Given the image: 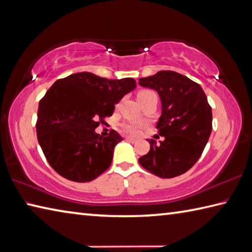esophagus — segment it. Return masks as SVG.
<instances>
[{
  "label": "esophagus",
  "instance_id": "obj_1",
  "mask_svg": "<svg viewBox=\"0 0 252 252\" xmlns=\"http://www.w3.org/2000/svg\"><path fill=\"white\" fill-rule=\"evenodd\" d=\"M126 140L129 142H136V139L132 138V137H126Z\"/></svg>",
  "mask_w": 252,
  "mask_h": 252
}]
</instances>
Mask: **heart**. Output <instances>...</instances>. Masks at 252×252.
Here are the masks:
<instances>
[{
    "label": "heart",
    "mask_w": 252,
    "mask_h": 252,
    "mask_svg": "<svg viewBox=\"0 0 252 252\" xmlns=\"http://www.w3.org/2000/svg\"><path fill=\"white\" fill-rule=\"evenodd\" d=\"M153 96H157V95L154 91H151V90H141V91L137 93L138 102H142L145 101V99ZM141 127H142V124L139 122H129V123H125V124L123 125V129L129 135H138Z\"/></svg>",
    "instance_id": "b5f03b06"
}]
</instances>
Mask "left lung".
Here are the masks:
<instances>
[{"mask_svg": "<svg viewBox=\"0 0 252 252\" xmlns=\"http://www.w3.org/2000/svg\"><path fill=\"white\" fill-rule=\"evenodd\" d=\"M139 84L159 94L162 112L156 127L163 137L148 140L150 150L139 163L159 178L181 175L200 159L211 136L212 107L205 93L198 83L170 70L141 78Z\"/></svg>", "mask_w": 252, "mask_h": 252, "instance_id": "1", "label": "left lung"}]
</instances>
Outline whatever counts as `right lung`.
Masks as SVG:
<instances>
[{
  "label": "right lung",
  "mask_w": 252,
  "mask_h": 252,
  "mask_svg": "<svg viewBox=\"0 0 252 252\" xmlns=\"http://www.w3.org/2000/svg\"><path fill=\"white\" fill-rule=\"evenodd\" d=\"M136 88L131 78L108 80L90 72L59 79L39 101L37 139L47 161L61 177L90 182L110 168L117 131L95 132L112 116L115 104Z\"/></svg>",
  "instance_id": "obj_1"
}]
</instances>
